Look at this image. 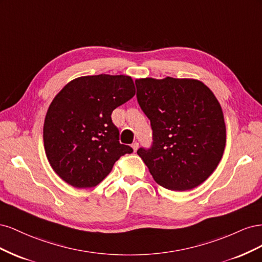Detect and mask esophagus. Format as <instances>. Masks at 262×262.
<instances>
[{"label": "esophagus", "instance_id": "obj_1", "mask_svg": "<svg viewBox=\"0 0 262 262\" xmlns=\"http://www.w3.org/2000/svg\"><path fill=\"white\" fill-rule=\"evenodd\" d=\"M132 148H133L134 152H137L138 148H139V143H138V142H134V143L132 144Z\"/></svg>", "mask_w": 262, "mask_h": 262}]
</instances>
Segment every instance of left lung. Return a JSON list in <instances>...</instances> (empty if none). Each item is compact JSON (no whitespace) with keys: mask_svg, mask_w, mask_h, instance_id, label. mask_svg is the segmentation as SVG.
I'll return each instance as SVG.
<instances>
[{"mask_svg":"<svg viewBox=\"0 0 262 262\" xmlns=\"http://www.w3.org/2000/svg\"><path fill=\"white\" fill-rule=\"evenodd\" d=\"M136 86L153 131L150 147L138 149L150 175L173 191L201 185L216 168L226 143L216 97L202 82L188 78H142Z\"/></svg>","mask_w":262,"mask_h":262,"instance_id":"obj_1","label":"left lung"}]
</instances>
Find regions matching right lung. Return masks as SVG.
<instances>
[{"mask_svg": "<svg viewBox=\"0 0 262 262\" xmlns=\"http://www.w3.org/2000/svg\"><path fill=\"white\" fill-rule=\"evenodd\" d=\"M136 95L130 76L78 77L63 87L47 112L43 142L53 170L75 188L97 186L133 148L119 142L114 110Z\"/></svg>", "mask_w": 262, "mask_h": 262, "instance_id": "right-lung-1", "label": "right lung"}]
</instances>
